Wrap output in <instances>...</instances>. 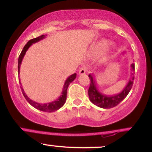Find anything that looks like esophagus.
Wrapping results in <instances>:
<instances>
[{"label": "esophagus", "instance_id": "esophagus-1", "mask_svg": "<svg viewBox=\"0 0 152 152\" xmlns=\"http://www.w3.org/2000/svg\"><path fill=\"white\" fill-rule=\"evenodd\" d=\"M86 67H82L79 70V74L80 75H83V74H86Z\"/></svg>", "mask_w": 152, "mask_h": 152}]
</instances>
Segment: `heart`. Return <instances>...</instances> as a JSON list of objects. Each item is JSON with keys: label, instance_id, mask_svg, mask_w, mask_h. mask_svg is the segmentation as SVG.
<instances>
[{"label": "heart", "instance_id": "obj_1", "mask_svg": "<svg viewBox=\"0 0 152 152\" xmlns=\"http://www.w3.org/2000/svg\"><path fill=\"white\" fill-rule=\"evenodd\" d=\"M108 45H109V41L106 40H101V41H97L91 46V53L93 55H99L106 50Z\"/></svg>", "mask_w": 152, "mask_h": 152}]
</instances>
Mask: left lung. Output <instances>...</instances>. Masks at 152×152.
Here are the masks:
<instances>
[{"label": "left lung", "instance_id": "1", "mask_svg": "<svg viewBox=\"0 0 152 152\" xmlns=\"http://www.w3.org/2000/svg\"><path fill=\"white\" fill-rule=\"evenodd\" d=\"M131 67H132V70L134 71V64H131ZM88 77H89L91 81L90 86L88 91L90 101L93 103L94 105L99 106L100 108H103V109L113 108L117 106L120 102H122L126 98V96L129 93L130 90L132 89L134 80V76H132L129 80L126 86H125V88L121 92L115 94V95L108 96L102 93L99 90V88L97 86L96 81L93 74H90L88 75Z\"/></svg>", "mask_w": 152, "mask_h": 152}]
</instances>
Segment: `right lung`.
Masks as SVG:
<instances>
[{"instance_id":"1","label":"right lung","mask_w":152,"mask_h":152,"mask_svg":"<svg viewBox=\"0 0 152 152\" xmlns=\"http://www.w3.org/2000/svg\"><path fill=\"white\" fill-rule=\"evenodd\" d=\"M46 38V35H41V36H38V37L34 38V39H31L28 41L26 44L25 45V46L23 47V48L21 53H20V56H19L18 58V74H20V64H21V62L23 61V58L24 56L27 51L28 49L30 48V46H31V45H33V43H37L38 41H41L43 40V38ZM76 78V74H74L72 75H71L70 76L67 78V79L66 80L65 83H64V87H63V91L61 92V94L60 96L58 97L56 100L53 101V102L48 103V104H39V103H37L34 101L31 100L28 97V96L26 95L25 92H24L23 88H22V85L20 82V84L21 85L20 88H21V91L22 93L23 94L24 97H25L27 102L31 104V106H34V108L37 109L40 111H45V112H53V111H57L60 108H61L65 104L66 100V95H67V88L69 87V84L72 82L75 78Z\"/></svg>"}]
</instances>
